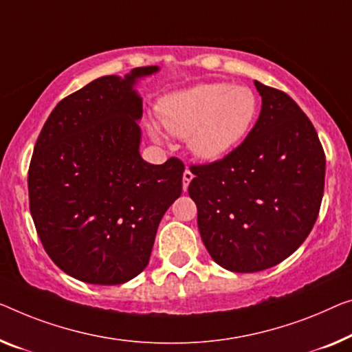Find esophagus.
Instances as JSON below:
<instances>
[{"label": "esophagus", "instance_id": "34e87169", "mask_svg": "<svg viewBox=\"0 0 352 352\" xmlns=\"http://www.w3.org/2000/svg\"><path fill=\"white\" fill-rule=\"evenodd\" d=\"M192 172L190 169H186L185 172H183V190H188V185H190V182L192 180Z\"/></svg>", "mask_w": 352, "mask_h": 352}]
</instances>
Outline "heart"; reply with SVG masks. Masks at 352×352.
Wrapping results in <instances>:
<instances>
[{
	"label": "heart",
	"mask_w": 352,
	"mask_h": 352,
	"mask_svg": "<svg viewBox=\"0 0 352 352\" xmlns=\"http://www.w3.org/2000/svg\"><path fill=\"white\" fill-rule=\"evenodd\" d=\"M256 113V94L226 82L199 83L167 94L158 104L161 124L178 138H190L192 153L206 161L221 160L242 144ZM150 129L158 135L156 126Z\"/></svg>",
	"instance_id": "1"
}]
</instances>
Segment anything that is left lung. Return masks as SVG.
I'll use <instances>...</instances> for the list:
<instances>
[{
  "instance_id": "8db88e82",
  "label": "left lung",
  "mask_w": 352,
  "mask_h": 352,
  "mask_svg": "<svg viewBox=\"0 0 352 352\" xmlns=\"http://www.w3.org/2000/svg\"><path fill=\"white\" fill-rule=\"evenodd\" d=\"M262 98L253 129L223 160L191 166L188 192L212 259L223 269H270L300 246L316 223L326 155L291 96L254 80Z\"/></svg>"
}]
</instances>
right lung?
<instances>
[{
    "mask_svg": "<svg viewBox=\"0 0 352 352\" xmlns=\"http://www.w3.org/2000/svg\"><path fill=\"white\" fill-rule=\"evenodd\" d=\"M104 76L63 99L47 118L28 170L30 212L50 259L91 285H123L150 261L161 218L182 194L185 166L139 153L142 98L158 72Z\"/></svg>",
    "mask_w": 352,
    "mask_h": 352,
    "instance_id": "right-lung-1",
    "label": "right lung"
}]
</instances>
